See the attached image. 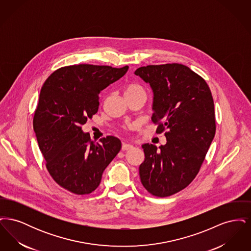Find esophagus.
Instances as JSON below:
<instances>
[{"mask_svg":"<svg viewBox=\"0 0 251 251\" xmlns=\"http://www.w3.org/2000/svg\"><path fill=\"white\" fill-rule=\"evenodd\" d=\"M121 149H122V151H128V150H131V149H132V146L130 145V144H123Z\"/></svg>","mask_w":251,"mask_h":251,"instance_id":"34e87169","label":"esophagus"}]
</instances>
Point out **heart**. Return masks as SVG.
Segmentation results:
<instances>
[{"instance_id":"obj_1","label":"heart","mask_w":251,"mask_h":251,"mask_svg":"<svg viewBox=\"0 0 251 251\" xmlns=\"http://www.w3.org/2000/svg\"><path fill=\"white\" fill-rule=\"evenodd\" d=\"M137 92H144V89L141 85L135 84V83H129V84H126V86L124 88L125 95H130V94L137 93Z\"/></svg>"}]
</instances>
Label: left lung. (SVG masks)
I'll use <instances>...</instances> for the list:
<instances>
[{"label":"left lung","mask_w":251,"mask_h":251,"mask_svg":"<svg viewBox=\"0 0 251 251\" xmlns=\"http://www.w3.org/2000/svg\"><path fill=\"white\" fill-rule=\"evenodd\" d=\"M134 73L151 84V120L167 137L160 150L142 146L140 179L149 193L166 198L188 186L201 167L216 129L213 96L202 77L181 64L150 65Z\"/></svg>","instance_id":"obj_1"}]
</instances>
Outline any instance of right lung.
<instances>
[{"label":"right lung","mask_w":251,"mask_h":251,"mask_svg":"<svg viewBox=\"0 0 251 251\" xmlns=\"http://www.w3.org/2000/svg\"><path fill=\"white\" fill-rule=\"evenodd\" d=\"M129 67L89 64L52 72L41 87L33 125L50 175L61 187L87 195L100 185L102 172L120 152V139L109 135L91 141L82 126L98 112L99 95Z\"/></svg>","instance_id":"add662e5"}]
</instances>
